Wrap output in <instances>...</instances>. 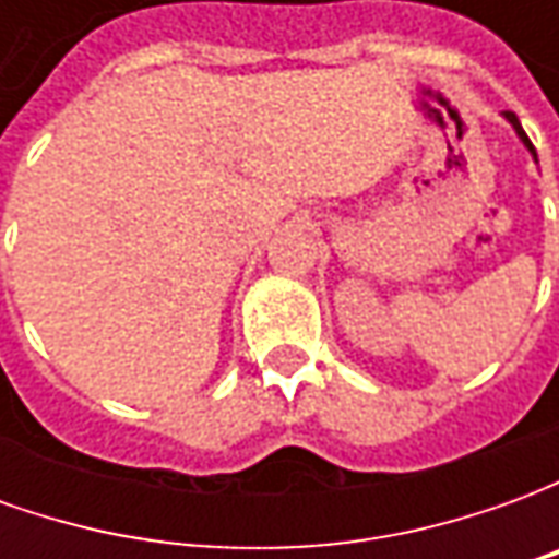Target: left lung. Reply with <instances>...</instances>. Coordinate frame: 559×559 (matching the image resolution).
Masks as SVG:
<instances>
[{"label":"left lung","mask_w":559,"mask_h":559,"mask_svg":"<svg viewBox=\"0 0 559 559\" xmlns=\"http://www.w3.org/2000/svg\"><path fill=\"white\" fill-rule=\"evenodd\" d=\"M503 116H506V119H509V126L515 128V134H518V138H521V143H524V146H527L530 152L536 155V148H533V143H530V138H527V134H524V128H521V122H518V116L512 114V110H506Z\"/></svg>","instance_id":"8db88e82"}]
</instances>
